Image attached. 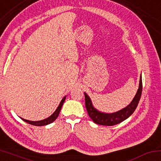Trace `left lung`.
Instances as JSON below:
<instances>
[{
  "label": "left lung",
  "mask_w": 161,
  "mask_h": 161,
  "mask_svg": "<svg viewBox=\"0 0 161 161\" xmlns=\"http://www.w3.org/2000/svg\"><path fill=\"white\" fill-rule=\"evenodd\" d=\"M142 77L141 75L139 87H138L137 93H136V96L133 98L132 102L126 108L112 114H105L100 112L99 111L96 109L94 107L93 104H92L90 98L84 92L85 105L89 117H90L95 124L103 125V126H114V125L121 123V122L124 121V120L129 118L134 112L141 99V93H142Z\"/></svg>",
  "instance_id": "left-lung-1"
}]
</instances>
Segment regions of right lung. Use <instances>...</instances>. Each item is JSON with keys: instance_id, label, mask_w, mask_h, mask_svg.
I'll return each mask as SVG.
<instances>
[{"instance_id": "add662e5", "label": "right lung", "mask_w": 161, "mask_h": 161, "mask_svg": "<svg viewBox=\"0 0 161 161\" xmlns=\"http://www.w3.org/2000/svg\"><path fill=\"white\" fill-rule=\"evenodd\" d=\"M65 99H66V97H64L63 99H62L60 103H59L58 107L57 108V109L54 111V112L52 114V115L48 117V118L45 119L44 120H41V121H29V120H26V119H23L24 121H25L26 123L30 124L31 125H33V126H45V125H47V124H50L51 123H53V121H54L56 120V119L58 117V115L59 114V111L61 110V108L62 107V105H63V103L65 101Z\"/></svg>"}]
</instances>
